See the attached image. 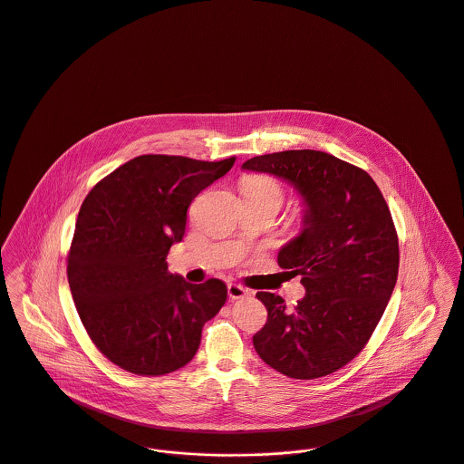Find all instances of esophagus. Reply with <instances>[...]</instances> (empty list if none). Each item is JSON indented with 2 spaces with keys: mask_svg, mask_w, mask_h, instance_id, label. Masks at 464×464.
Returning <instances> with one entry per match:
<instances>
[{
  "mask_svg": "<svg viewBox=\"0 0 464 464\" xmlns=\"http://www.w3.org/2000/svg\"><path fill=\"white\" fill-rule=\"evenodd\" d=\"M227 295H229L231 300H240V298H246L249 295V289H246L240 284H227Z\"/></svg>",
  "mask_w": 464,
  "mask_h": 464,
  "instance_id": "obj_1",
  "label": "esophagus"
}]
</instances>
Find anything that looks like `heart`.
I'll use <instances>...</instances> for the list:
<instances>
[{
  "label": "heart",
  "instance_id": "obj_1",
  "mask_svg": "<svg viewBox=\"0 0 464 464\" xmlns=\"http://www.w3.org/2000/svg\"><path fill=\"white\" fill-rule=\"evenodd\" d=\"M242 193L244 195H253V197H262L275 200L278 206H282L284 200V189L282 186L273 179L266 175H251L242 182Z\"/></svg>",
  "mask_w": 464,
  "mask_h": 464
}]
</instances>
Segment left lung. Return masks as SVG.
I'll use <instances>...</instances> for the list:
<instances>
[{"instance_id":"1","label":"left lung","mask_w":464,"mask_h":464,"mask_svg":"<svg viewBox=\"0 0 464 464\" xmlns=\"http://www.w3.org/2000/svg\"><path fill=\"white\" fill-rule=\"evenodd\" d=\"M242 169L287 180L305 204L302 233L278 253L282 269L302 275L305 296L289 309L282 296L256 293L267 324L253 345L289 378L329 376L363 351L394 291L400 246L391 209L367 171L325 151L260 155Z\"/></svg>"}]
</instances>
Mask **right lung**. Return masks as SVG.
Wrapping results in <instances>:
<instances>
[{"label":"right lung","instance_id":"add662e5","mask_svg":"<svg viewBox=\"0 0 464 464\" xmlns=\"http://www.w3.org/2000/svg\"><path fill=\"white\" fill-rule=\"evenodd\" d=\"M235 164L140 155L86 195L68 253V285L93 345L117 367L164 376L189 363L202 327L226 304L222 280L168 271L193 198Z\"/></svg>","mask_w":464,"mask_h":464}]
</instances>
